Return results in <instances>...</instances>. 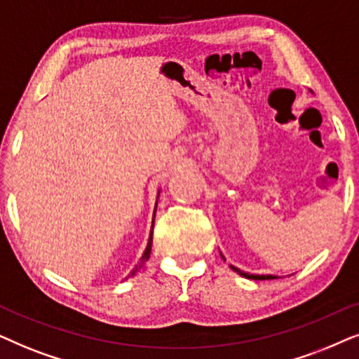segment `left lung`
<instances>
[{"label":"left lung","mask_w":359,"mask_h":359,"mask_svg":"<svg viewBox=\"0 0 359 359\" xmlns=\"http://www.w3.org/2000/svg\"><path fill=\"white\" fill-rule=\"evenodd\" d=\"M219 255H222V252H219ZM222 257H223V255H222ZM224 259V257H223ZM231 267L233 271L235 272H238V274L240 276H243V277H246V279H255V280H267V279H277L276 276H271V274H250V272H243L241 269H238V267H235V266H229Z\"/></svg>","instance_id":"obj_1"}]
</instances>
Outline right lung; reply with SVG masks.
Returning <instances> with one entry per match:
<instances>
[{
  "instance_id": "right-lung-1",
  "label": "right lung",
  "mask_w": 359,
  "mask_h": 359,
  "mask_svg": "<svg viewBox=\"0 0 359 359\" xmlns=\"http://www.w3.org/2000/svg\"><path fill=\"white\" fill-rule=\"evenodd\" d=\"M157 198H159V194H157ZM156 208H157V202H156ZM156 208H154V217H156ZM152 226H154V218H152ZM151 248H152V229H151V236H149V241H147L146 250H144V252H142V256H141V259H140L141 262L135 267V269H133L131 276H135L136 272L141 269L142 264H144V262H146L147 259H149V256H151Z\"/></svg>"
}]
</instances>
